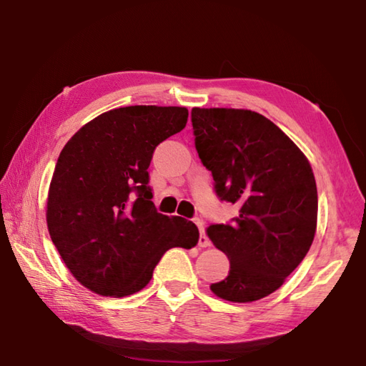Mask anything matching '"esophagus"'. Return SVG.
Wrapping results in <instances>:
<instances>
[{
	"label": "esophagus",
	"instance_id": "esophagus-1",
	"mask_svg": "<svg viewBox=\"0 0 366 366\" xmlns=\"http://www.w3.org/2000/svg\"><path fill=\"white\" fill-rule=\"evenodd\" d=\"M195 221V224L198 226V229H200V239H198V245L200 247H209V239L207 237V234H205V226H203V221L202 219H198V218H195L194 219Z\"/></svg>",
	"mask_w": 366,
	"mask_h": 366
}]
</instances>
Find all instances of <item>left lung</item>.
Masks as SVG:
<instances>
[{"mask_svg": "<svg viewBox=\"0 0 366 366\" xmlns=\"http://www.w3.org/2000/svg\"><path fill=\"white\" fill-rule=\"evenodd\" d=\"M192 127L216 195L239 207L231 222L207 227L231 262L226 280L212 290L231 302L263 299L282 286L313 242L318 194L312 166L276 124L255 111L194 108Z\"/></svg>", "mask_w": 366, "mask_h": 366, "instance_id": "1", "label": "left lung"}]
</instances>
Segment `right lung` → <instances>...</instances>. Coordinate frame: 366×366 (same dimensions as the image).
I'll return each instance as SVG.
<instances>
[{
  "mask_svg": "<svg viewBox=\"0 0 366 366\" xmlns=\"http://www.w3.org/2000/svg\"><path fill=\"white\" fill-rule=\"evenodd\" d=\"M187 117L179 107L111 109L85 124L59 153L48 192V231L86 289L135 294L169 249L197 245L194 222L158 213L148 174L154 148L181 132Z\"/></svg>",
  "mask_w": 366,
  "mask_h": 366,
  "instance_id": "obj_1",
  "label": "right lung"
}]
</instances>
